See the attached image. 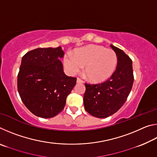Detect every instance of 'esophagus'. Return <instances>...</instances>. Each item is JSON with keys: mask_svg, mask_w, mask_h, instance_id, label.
Wrapping results in <instances>:
<instances>
[{"mask_svg": "<svg viewBox=\"0 0 157 157\" xmlns=\"http://www.w3.org/2000/svg\"><path fill=\"white\" fill-rule=\"evenodd\" d=\"M77 82H78V83H83L84 81L79 78H78V79H77Z\"/></svg>", "mask_w": 157, "mask_h": 157, "instance_id": "34e87169", "label": "esophagus"}]
</instances>
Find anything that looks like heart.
Instances as JSON below:
<instances>
[{"label": "heart", "instance_id": "heart-1", "mask_svg": "<svg viewBox=\"0 0 157 157\" xmlns=\"http://www.w3.org/2000/svg\"><path fill=\"white\" fill-rule=\"evenodd\" d=\"M117 62L114 50L98 45L82 47L75 56L68 54L64 57V66L69 73L75 75L85 66V73L94 82L107 80L115 71Z\"/></svg>", "mask_w": 157, "mask_h": 157}]
</instances>
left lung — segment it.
I'll list each match as a JSON object with an SVG mask.
<instances>
[{
	"label": "left lung",
	"instance_id": "obj_1",
	"mask_svg": "<svg viewBox=\"0 0 157 157\" xmlns=\"http://www.w3.org/2000/svg\"><path fill=\"white\" fill-rule=\"evenodd\" d=\"M116 53V71L107 80L95 84L85 83L84 108L96 118H104L117 112L124 105L134 83L132 61L118 48L111 45Z\"/></svg>",
	"mask_w": 157,
	"mask_h": 157
}]
</instances>
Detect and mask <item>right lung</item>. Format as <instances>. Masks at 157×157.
I'll list each match as a JSON object with an SVG mask.
<instances>
[{"mask_svg":"<svg viewBox=\"0 0 157 157\" xmlns=\"http://www.w3.org/2000/svg\"><path fill=\"white\" fill-rule=\"evenodd\" d=\"M63 54L60 46L39 48L22 57L17 77L18 92L23 104L36 116L49 118L57 115L76 84V78L63 72L59 59Z\"/></svg>","mask_w":157,"mask_h":157,"instance_id":"right-lung-1","label":"right lung"}]
</instances>
